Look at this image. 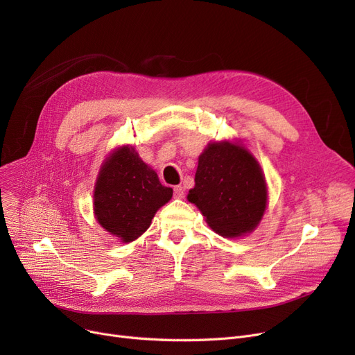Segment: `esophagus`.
<instances>
[{"instance_id": "obj_1", "label": "esophagus", "mask_w": 355, "mask_h": 355, "mask_svg": "<svg viewBox=\"0 0 355 355\" xmlns=\"http://www.w3.org/2000/svg\"><path fill=\"white\" fill-rule=\"evenodd\" d=\"M184 187H181V185H177V187H174V197L175 198H184Z\"/></svg>"}]
</instances>
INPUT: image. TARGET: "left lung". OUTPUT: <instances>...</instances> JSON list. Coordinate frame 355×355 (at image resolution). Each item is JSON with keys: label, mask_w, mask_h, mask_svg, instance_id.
<instances>
[{"label": "left lung", "mask_w": 355, "mask_h": 355, "mask_svg": "<svg viewBox=\"0 0 355 355\" xmlns=\"http://www.w3.org/2000/svg\"><path fill=\"white\" fill-rule=\"evenodd\" d=\"M196 185L189 201L220 236L253 232L268 204L265 175L256 158L236 142H211L198 157Z\"/></svg>", "instance_id": "left-lung-1"}]
</instances>
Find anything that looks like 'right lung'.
<instances>
[{"label":"right lung","mask_w":355,"mask_h":355,"mask_svg":"<svg viewBox=\"0 0 355 355\" xmlns=\"http://www.w3.org/2000/svg\"><path fill=\"white\" fill-rule=\"evenodd\" d=\"M173 197L132 146L115 149L103 162L93 194L99 225L123 243L138 239L157 210Z\"/></svg>","instance_id":"obj_1"}]
</instances>
